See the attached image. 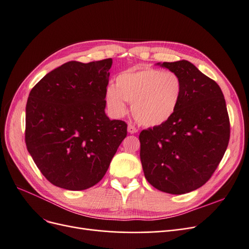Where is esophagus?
I'll list each match as a JSON object with an SVG mask.
<instances>
[{
    "label": "esophagus",
    "instance_id": "esophagus-1",
    "mask_svg": "<svg viewBox=\"0 0 249 249\" xmlns=\"http://www.w3.org/2000/svg\"><path fill=\"white\" fill-rule=\"evenodd\" d=\"M127 132H129L130 134H135V133L138 132V129L134 124H129V125H127Z\"/></svg>",
    "mask_w": 249,
    "mask_h": 249
}]
</instances>
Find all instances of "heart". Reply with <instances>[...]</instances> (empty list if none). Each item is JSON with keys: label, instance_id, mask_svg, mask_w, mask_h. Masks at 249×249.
<instances>
[{"label": "heart", "instance_id": "b5f03b06", "mask_svg": "<svg viewBox=\"0 0 249 249\" xmlns=\"http://www.w3.org/2000/svg\"><path fill=\"white\" fill-rule=\"evenodd\" d=\"M115 87L106 90V102L114 114L126 112V102H132V112L145 126L165 124L175 114L183 93V84L176 72L153 67H139L119 72Z\"/></svg>", "mask_w": 249, "mask_h": 249}]
</instances>
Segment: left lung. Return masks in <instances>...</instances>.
<instances>
[{
    "label": "left lung",
    "instance_id": "obj_1",
    "mask_svg": "<svg viewBox=\"0 0 249 249\" xmlns=\"http://www.w3.org/2000/svg\"><path fill=\"white\" fill-rule=\"evenodd\" d=\"M183 84L173 116L139 135L140 159L147 182L156 189L184 194L213 176L229 145L231 124L219 85L186 60L164 62Z\"/></svg>",
    "mask_w": 249,
    "mask_h": 249
}]
</instances>
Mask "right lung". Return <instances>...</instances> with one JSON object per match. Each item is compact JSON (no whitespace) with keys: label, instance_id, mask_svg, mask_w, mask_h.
<instances>
[{"label":"right lung","instance_id":"right-lung-1","mask_svg":"<svg viewBox=\"0 0 249 249\" xmlns=\"http://www.w3.org/2000/svg\"><path fill=\"white\" fill-rule=\"evenodd\" d=\"M112 59L70 61L32 88L26 106L25 141L50 183L78 191L107 172L127 124L105 114Z\"/></svg>","mask_w":249,"mask_h":249}]
</instances>
